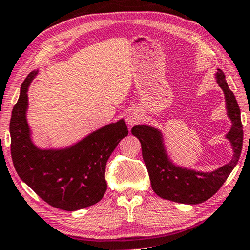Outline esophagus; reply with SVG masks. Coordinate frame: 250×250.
Returning <instances> with one entry per match:
<instances>
[{"instance_id": "34e87169", "label": "esophagus", "mask_w": 250, "mask_h": 250, "mask_svg": "<svg viewBox=\"0 0 250 250\" xmlns=\"http://www.w3.org/2000/svg\"><path fill=\"white\" fill-rule=\"evenodd\" d=\"M140 119H142V114H140V112L138 110H131L128 113V115H126L125 120L129 126H132L138 124Z\"/></svg>"}]
</instances>
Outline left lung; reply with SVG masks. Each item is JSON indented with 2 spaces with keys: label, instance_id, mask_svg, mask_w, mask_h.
I'll list each match as a JSON object with an SVG mask.
<instances>
[{
  "label": "left lung",
  "instance_id": "left-lung-1",
  "mask_svg": "<svg viewBox=\"0 0 250 250\" xmlns=\"http://www.w3.org/2000/svg\"><path fill=\"white\" fill-rule=\"evenodd\" d=\"M215 79L224 93L227 115L232 124L229 132L226 135L233 152L229 163L210 172L180 167L174 164L167 155L160 129L148 125H138L131 129L132 135L142 144L143 159L148 171L153 190L161 198L189 205L205 202L222 187L238 163L244 138L240 108L228 86L222 70L217 69Z\"/></svg>",
  "mask_w": 250,
  "mask_h": 250
}]
</instances>
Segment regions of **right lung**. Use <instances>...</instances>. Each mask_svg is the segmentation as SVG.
<instances>
[{
  "mask_svg": "<svg viewBox=\"0 0 250 250\" xmlns=\"http://www.w3.org/2000/svg\"><path fill=\"white\" fill-rule=\"evenodd\" d=\"M38 71L27 76L10 121L11 156L17 173L44 202L73 212L103 198L107 185L105 167L122 138L128 136L124 119L90 132L62 148H41L31 138L27 121L28 88Z\"/></svg>",
  "mask_w": 250,
  "mask_h": 250,
  "instance_id": "add662e5",
  "label": "right lung"
}]
</instances>
